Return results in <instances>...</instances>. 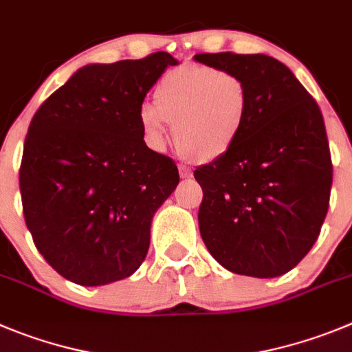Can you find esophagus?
Instances as JSON below:
<instances>
[{
    "mask_svg": "<svg viewBox=\"0 0 352 352\" xmlns=\"http://www.w3.org/2000/svg\"><path fill=\"white\" fill-rule=\"evenodd\" d=\"M179 176H182L183 179L186 178H192V169L186 166H179Z\"/></svg>",
    "mask_w": 352,
    "mask_h": 352,
    "instance_id": "34e87169",
    "label": "esophagus"
}]
</instances>
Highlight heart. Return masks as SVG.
<instances>
[{
    "label": "heart",
    "instance_id": "1",
    "mask_svg": "<svg viewBox=\"0 0 352 352\" xmlns=\"http://www.w3.org/2000/svg\"><path fill=\"white\" fill-rule=\"evenodd\" d=\"M153 102L138 115L146 143L162 150L169 122L179 153L206 164L221 159L237 143L248 120L251 94L237 73L188 66L160 80Z\"/></svg>",
    "mask_w": 352,
    "mask_h": 352
}]
</instances>
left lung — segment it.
Wrapping results in <instances>:
<instances>
[{
	"mask_svg": "<svg viewBox=\"0 0 352 352\" xmlns=\"http://www.w3.org/2000/svg\"><path fill=\"white\" fill-rule=\"evenodd\" d=\"M250 87L244 131L221 159L195 169L199 230L216 262L241 276H283L318 239L331 188L323 115L292 71L265 54H197Z\"/></svg>",
	"mask_w": 352,
	"mask_h": 352,
	"instance_id": "8db88e82",
	"label": "left lung"
}]
</instances>
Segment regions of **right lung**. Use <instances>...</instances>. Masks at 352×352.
<instances>
[{"instance_id": "obj_1", "label": "right lung", "mask_w": 352, "mask_h": 352, "mask_svg": "<svg viewBox=\"0 0 352 352\" xmlns=\"http://www.w3.org/2000/svg\"><path fill=\"white\" fill-rule=\"evenodd\" d=\"M167 52L87 64L34 115L24 143L25 225L48 265L80 286L140 269L157 209L179 183L169 157L150 150L141 104L169 66Z\"/></svg>"}]
</instances>
